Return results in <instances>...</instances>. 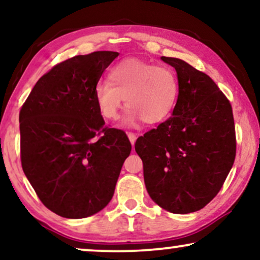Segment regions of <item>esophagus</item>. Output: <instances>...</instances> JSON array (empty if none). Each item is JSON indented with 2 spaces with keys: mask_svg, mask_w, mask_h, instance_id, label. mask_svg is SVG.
Wrapping results in <instances>:
<instances>
[{
  "mask_svg": "<svg viewBox=\"0 0 260 260\" xmlns=\"http://www.w3.org/2000/svg\"><path fill=\"white\" fill-rule=\"evenodd\" d=\"M127 138H129V141H130L131 145H133V147H134L135 142H136V140H137V136H136V135L133 134V133H127Z\"/></svg>",
  "mask_w": 260,
  "mask_h": 260,
  "instance_id": "obj_1",
  "label": "esophagus"
}]
</instances>
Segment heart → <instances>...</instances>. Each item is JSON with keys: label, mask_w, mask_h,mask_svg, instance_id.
<instances>
[{"label": "heart", "mask_w": 260, "mask_h": 260, "mask_svg": "<svg viewBox=\"0 0 260 260\" xmlns=\"http://www.w3.org/2000/svg\"><path fill=\"white\" fill-rule=\"evenodd\" d=\"M108 79L95 84L94 102L105 119L115 120L125 99L129 109L124 116V126H135L141 120L148 124L163 122L179 98V79L174 70L141 59L116 63L109 71Z\"/></svg>", "instance_id": "b5f03b06"}]
</instances>
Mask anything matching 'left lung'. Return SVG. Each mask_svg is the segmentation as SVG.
I'll list each match as a JSON object with an SVG mask.
<instances>
[{
	"label": "left lung",
	"instance_id": "8db88e82",
	"mask_svg": "<svg viewBox=\"0 0 260 260\" xmlns=\"http://www.w3.org/2000/svg\"><path fill=\"white\" fill-rule=\"evenodd\" d=\"M179 79L173 115L138 138L144 183L155 204L175 214L204 208L221 189L234 158L236 130L229 99L207 74L161 56Z\"/></svg>",
	"mask_w": 260,
	"mask_h": 260
}]
</instances>
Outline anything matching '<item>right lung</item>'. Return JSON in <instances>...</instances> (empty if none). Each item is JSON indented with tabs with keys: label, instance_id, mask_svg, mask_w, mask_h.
<instances>
[{
	"label": "right lung",
	"instance_id": "add662e5",
	"mask_svg": "<svg viewBox=\"0 0 260 260\" xmlns=\"http://www.w3.org/2000/svg\"><path fill=\"white\" fill-rule=\"evenodd\" d=\"M118 55L99 51L58 63L38 80L20 111L23 173L42 204L62 218L105 208L130 155L126 135L104 126L93 97Z\"/></svg>",
	"mask_w": 260,
	"mask_h": 260
}]
</instances>
